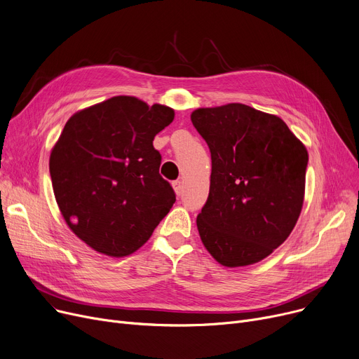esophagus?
<instances>
[{
	"instance_id": "esophagus-1",
	"label": "esophagus",
	"mask_w": 359,
	"mask_h": 359,
	"mask_svg": "<svg viewBox=\"0 0 359 359\" xmlns=\"http://www.w3.org/2000/svg\"><path fill=\"white\" fill-rule=\"evenodd\" d=\"M173 187H175L176 195H180V194H182V182H180V180H175V182H173Z\"/></svg>"
}]
</instances>
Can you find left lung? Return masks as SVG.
Wrapping results in <instances>:
<instances>
[{
    "instance_id": "left-lung-1",
    "label": "left lung",
    "mask_w": 359,
    "mask_h": 359,
    "mask_svg": "<svg viewBox=\"0 0 359 359\" xmlns=\"http://www.w3.org/2000/svg\"><path fill=\"white\" fill-rule=\"evenodd\" d=\"M191 119L212 161L210 195L196 218L203 246L229 268L260 262L295 227L307 149L280 118L241 103L196 109Z\"/></svg>"
}]
</instances>
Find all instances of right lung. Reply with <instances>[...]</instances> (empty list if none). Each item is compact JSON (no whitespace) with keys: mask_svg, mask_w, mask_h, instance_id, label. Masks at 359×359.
<instances>
[{"mask_svg":"<svg viewBox=\"0 0 359 359\" xmlns=\"http://www.w3.org/2000/svg\"><path fill=\"white\" fill-rule=\"evenodd\" d=\"M173 119L167 106L116 96L65 123L49 158L53 194L68 227L91 249L134 253L176 202L153 145Z\"/></svg>","mask_w":359,"mask_h":359,"instance_id":"right-lung-1","label":"right lung"}]
</instances>
